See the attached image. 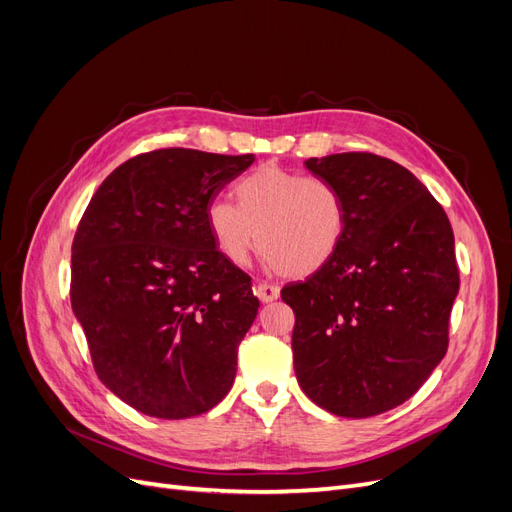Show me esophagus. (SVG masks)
<instances>
[{"instance_id": "1", "label": "esophagus", "mask_w": 512, "mask_h": 512, "mask_svg": "<svg viewBox=\"0 0 512 512\" xmlns=\"http://www.w3.org/2000/svg\"><path fill=\"white\" fill-rule=\"evenodd\" d=\"M256 294L262 303H273L275 299H280V288L273 284H267V282H260L256 286Z\"/></svg>"}]
</instances>
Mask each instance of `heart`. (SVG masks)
Masks as SVG:
<instances>
[{
	"instance_id": "1",
	"label": "heart",
	"mask_w": 512,
	"mask_h": 512,
	"mask_svg": "<svg viewBox=\"0 0 512 512\" xmlns=\"http://www.w3.org/2000/svg\"><path fill=\"white\" fill-rule=\"evenodd\" d=\"M235 194L237 205L215 198L205 211L211 237L235 265L260 241L271 269L307 277L327 267L344 243L346 200L329 179L260 166L237 183Z\"/></svg>"
}]
</instances>
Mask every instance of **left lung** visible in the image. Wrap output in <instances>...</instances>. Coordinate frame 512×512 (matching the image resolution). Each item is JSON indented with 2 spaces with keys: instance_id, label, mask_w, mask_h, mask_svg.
<instances>
[{
  "instance_id": "obj_1",
  "label": "left lung",
  "mask_w": 512,
  "mask_h": 512,
  "mask_svg": "<svg viewBox=\"0 0 512 512\" xmlns=\"http://www.w3.org/2000/svg\"><path fill=\"white\" fill-rule=\"evenodd\" d=\"M305 168L344 194L348 228L327 267L282 290L294 312V374L327 412L376 416L410 399L444 359L459 292L453 228L393 160L333 153Z\"/></svg>"
}]
</instances>
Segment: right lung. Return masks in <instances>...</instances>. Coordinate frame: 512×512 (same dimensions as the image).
<instances>
[{
  "label": "right lung",
  "mask_w": 512,
  "mask_h": 512,
  "mask_svg": "<svg viewBox=\"0 0 512 512\" xmlns=\"http://www.w3.org/2000/svg\"><path fill=\"white\" fill-rule=\"evenodd\" d=\"M254 162L158 149L117 166L72 243V312L108 391L156 418L218 406L258 299L218 250L205 211Z\"/></svg>",
  "instance_id": "right-lung-1"
}]
</instances>
